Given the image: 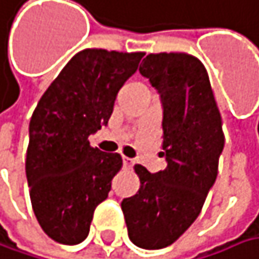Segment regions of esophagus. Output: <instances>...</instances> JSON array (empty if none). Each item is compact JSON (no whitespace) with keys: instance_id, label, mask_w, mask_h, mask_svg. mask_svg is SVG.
Returning a JSON list of instances; mask_svg holds the SVG:
<instances>
[{"instance_id":"34e87169","label":"esophagus","mask_w":259,"mask_h":259,"mask_svg":"<svg viewBox=\"0 0 259 259\" xmlns=\"http://www.w3.org/2000/svg\"><path fill=\"white\" fill-rule=\"evenodd\" d=\"M133 162H135V161L132 160V158L123 157V164H124V167H132V165H133Z\"/></svg>"}]
</instances>
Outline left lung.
Returning a JSON list of instances; mask_svg holds the SVG:
<instances>
[{
    "label": "left lung",
    "instance_id": "obj_1",
    "mask_svg": "<svg viewBox=\"0 0 259 259\" xmlns=\"http://www.w3.org/2000/svg\"><path fill=\"white\" fill-rule=\"evenodd\" d=\"M139 71L160 94L161 155L167 167L152 175L136 164L141 188L123 199L121 209L130 240L144 249H161L199 215L217 179L224 135L208 73L196 57L149 54Z\"/></svg>",
    "mask_w": 259,
    "mask_h": 259
}]
</instances>
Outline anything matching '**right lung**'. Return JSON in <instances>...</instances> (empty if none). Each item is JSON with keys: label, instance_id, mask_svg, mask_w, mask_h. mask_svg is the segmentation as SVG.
<instances>
[{"label": "right lung", "instance_id": "1", "mask_svg": "<svg viewBox=\"0 0 259 259\" xmlns=\"http://www.w3.org/2000/svg\"><path fill=\"white\" fill-rule=\"evenodd\" d=\"M144 53L83 50L60 71L32 114L26 177L39 226L53 240L77 245L89 235L95 208L121 168L118 154L92 148L107 126L118 91Z\"/></svg>", "mask_w": 259, "mask_h": 259}]
</instances>
